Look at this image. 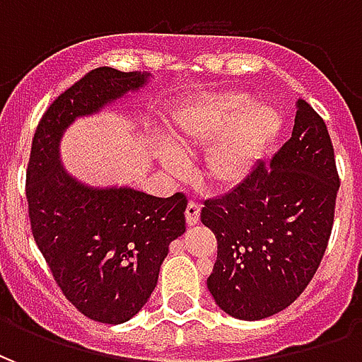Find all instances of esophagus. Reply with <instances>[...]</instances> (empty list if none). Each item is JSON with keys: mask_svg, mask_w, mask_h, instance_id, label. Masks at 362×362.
<instances>
[{"mask_svg": "<svg viewBox=\"0 0 362 362\" xmlns=\"http://www.w3.org/2000/svg\"><path fill=\"white\" fill-rule=\"evenodd\" d=\"M186 223L189 227H194L199 223V205L196 202H189L188 207H186Z\"/></svg>", "mask_w": 362, "mask_h": 362, "instance_id": "esophagus-1", "label": "esophagus"}]
</instances>
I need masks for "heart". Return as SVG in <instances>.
Returning <instances> with one entry per match:
<instances>
[{"label": "heart", "mask_w": 362, "mask_h": 362, "mask_svg": "<svg viewBox=\"0 0 362 362\" xmlns=\"http://www.w3.org/2000/svg\"><path fill=\"white\" fill-rule=\"evenodd\" d=\"M283 127V116L273 106L252 103L250 95L238 90L211 93L184 108L174 124V145L180 157H194L211 149L205 176L219 188L243 182L252 166L267 151ZM163 163L174 174L184 165L173 153H163Z\"/></svg>", "instance_id": "b5f03b06"}]
</instances>
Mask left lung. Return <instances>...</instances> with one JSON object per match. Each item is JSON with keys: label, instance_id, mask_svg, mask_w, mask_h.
Segmentation results:
<instances>
[{"label": "left lung", "instance_id": "left-lung-1", "mask_svg": "<svg viewBox=\"0 0 362 362\" xmlns=\"http://www.w3.org/2000/svg\"><path fill=\"white\" fill-rule=\"evenodd\" d=\"M339 176L324 119L298 98L295 126L269 165L259 160L228 194L205 199L217 238L207 288L238 320L269 318L295 303L324 258Z\"/></svg>", "mask_w": 362, "mask_h": 362}]
</instances>
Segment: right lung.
I'll return each instance as SVG.
<instances>
[{
  "instance_id": "add662e5",
  "label": "right lung",
  "mask_w": 362,
  "mask_h": 362,
  "mask_svg": "<svg viewBox=\"0 0 362 362\" xmlns=\"http://www.w3.org/2000/svg\"><path fill=\"white\" fill-rule=\"evenodd\" d=\"M147 81L139 71H89L44 112L28 160L33 236L67 300L103 324L127 322L149 300L168 244L186 230L188 199L180 192L155 197L127 186H87L62 166L59 141L75 119Z\"/></svg>"
}]
</instances>
